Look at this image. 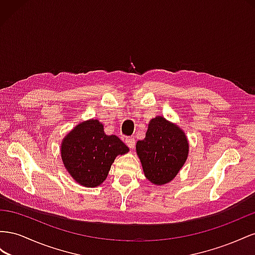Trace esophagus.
<instances>
[{
    "instance_id": "34e87169",
    "label": "esophagus",
    "mask_w": 255,
    "mask_h": 255,
    "mask_svg": "<svg viewBox=\"0 0 255 255\" xmlns=\"http://www.w3.org/2000/svg\"><path fill=\"white\" fill-rule=\"evenodd\" d=\"M125 143L127 144V146H128L129 148H133L134 145H135L134 137H133V136H128V137H126Z\"/></svg>"
}]
</instances>
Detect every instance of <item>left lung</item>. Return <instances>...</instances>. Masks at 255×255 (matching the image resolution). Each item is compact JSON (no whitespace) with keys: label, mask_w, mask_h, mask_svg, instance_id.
Here are the masks:
<instances>
[{"label":"left lung","mask_w":255,"mask_h":255,"mask_svg":"<svg viewBox=\"0 0 255 255\" xmlns=\"http://www.w3.org/2000/svg\"><path fill=\"white\" fill-rule=\"evenodd\" d=\"M136 154L144 175L154 185H165L183 168L189 152L185 132L162 116L151 119L145 139L137 141Z\"/></svg>","instance_id":"8db88e82"}]
</instances>
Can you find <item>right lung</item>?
<instances>
[{"label": "right lung", "instance_id": "obj_1", "mask_svg": "<svg viewBox=\"0 0 255 255\" xmlns=\"http://www.w3.org/2000/svg\"><path fill=\"white\" fill-rule=\"evenodd\" d=\"M129 148L119 136L108 135L98 120L80 123L64 137L61 156L65 168L78 184L97 187L106 180L116 156Z\"/></svg>", "mask_w": 255, "mask_h": 255}]
</instances>
